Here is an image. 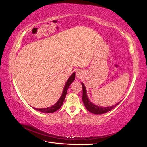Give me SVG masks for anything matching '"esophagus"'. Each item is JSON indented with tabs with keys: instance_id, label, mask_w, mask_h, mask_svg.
Listing matches in <instances>:
<instances>
[{
	"instance_id": "34e87169",
	"label": "esophagus",
	"mask_w": 147,
	"mask_h": 147,
	"mask_svg": "<svg viewBox=\"0 0 147 147\" xmlns=\"http://www.w3.org/2000/svg\"><path fill=\"white\" fill-rule=\"evenodd\" d=\"M82 76H83L82 71L81 70H77V71H76V77L79 78H79H82Z\"/></svg>"
}]
</instances>
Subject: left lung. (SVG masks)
Wrapping results in <instances>:
<instances>
[{"label":"left lung","instance_id":"obj_1","mask_svg":"<svg viewBox=\"0 0 147 147\" xmlns=\"http://www.w3.org/2000/svg\"><path fill=\"white\" fill-rule=\"evenodd\" d=\"M82 86V91H83V94H82V101L83 103L84 104L85 107H86V109L89 111V112L92 113L93 114H95V115H101V114H104L106 113L107 112L109 111L111 109L118 106V104L120 103L118 102V104H115V105L112 106H109V107H102V106H97L95 104H94L90 101V100L88 98L87 94V90L86 89V87H85L84 84L82 82L81 83Z\"/></svg>","mask_w":147,"mask_h":147}]
</instances>
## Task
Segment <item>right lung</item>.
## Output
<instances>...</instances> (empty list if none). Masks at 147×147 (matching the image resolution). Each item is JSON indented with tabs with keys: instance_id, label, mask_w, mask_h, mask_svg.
<instances>
[{
	"instance_id": "right-lung-1",
	"label": "right lung",
	"mask_w": 147,
	"mask_h": 147,
	"mask_svg": "<svg viewBox=\"0 0 147 147\" xmlns=\"http://www.w3.org/2000/svg\"><path fill=\"white\" fill-rule=\"evenodd\" d=\"M75 76H76V73L74 72L69 78H68L66 84L65 85L63 92H62V94H61L60 98L58 99V100L54 104V105H53L51 107H46V108L40 109V108H35V107H32V108H34L35 110H37L38 111L43 113H52L55 112L58 109H59L63 103V101L67 95V90L68 89V87H69L71 84L75 80Z\"/></svg>"
}]
</instances>
